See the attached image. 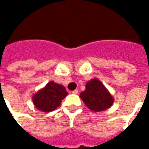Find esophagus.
Instances as JSON below:
<instances>
[{
  "label": "esophagus",
  "mask_w": 149,
  "mask_h": 149,
  "mask_svg": "<svg viewBox=\"0 0 149 149\" xmlns=\"http://www.w3.org/2000/svg\"><path fill=\"white\" fill-rule=\"evenodd\" d=\"M78 92H79V91H78V90H75V91H72L71 93H73V94H77V93H78Z\"/></svg>",
  "instance_id": "esophagus-1"
}]
</instances>
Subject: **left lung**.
Segmentation results:
<instances>
[{"label":"left lung","mask_w":149,"mask_h":149,"mask_svg":"<svg viewBox=\"0 0 149 149\" xmlns=\"http://www.w3.org/2000/svg\"><path fill=\"white\" fill-rule=\"evenodd\" d=\"M79 97L86 106L94 112L104 111L111 107L114 99L104 84L97 78H93L86 84V90Z\"/></svg>","instance_id":"8db88e82"}]
</instances>
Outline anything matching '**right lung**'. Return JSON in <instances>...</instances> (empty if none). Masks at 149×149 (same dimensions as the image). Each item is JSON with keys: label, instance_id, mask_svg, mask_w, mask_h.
<instances>
[{"label": "right lung", "instance_id": "right-lung-1", "mask_svg": "<svg viewBox=\"0 0 149 149\" xmlns=\"http://www.w3.org/2000/svg\"><path fill=\"white\" fill-rule=\"evenodd\" d=\"M67 95L65 86L50 81L33 94L32 102L38 110L48 113L60 106L62 100Z\"/></svg>", "mask_w": 149, "mask_h": 149}]
</instances>
